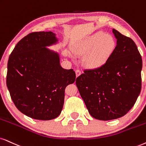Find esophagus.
<instances>
[{"instance_id": "esophagus-1", "label": "esophagus", "mask_w": 146, "mask_h": 146, "mask_svg": "<svg viewBox=\"0 0 146 146\" xmlns=\"http://www.w3.org/2000/svg\"><path fill=\"white\" fill-rule=\"evenodd\" d=\"M75 73H76V76L78 77L79 75L82 74V72H81V71L79 69H76L75 70Z\"/></svg>"}]
</instances>
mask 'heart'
<instances>
[{"label":"heart","mask_w":146,"mask_h":146,"mask_svg":"<svg viewBox=\"0 0 146 146\" xmlns=\"http://www.w3.org/2000/svg\"><path fill=\"white\" fill-rule=\"evenodd\" d=\"M114 47L115 41L111 36L98 32L84 40L82 49L84 52H89L87 57L88 65L96 67L106 62L113 52Z\"/></svg>","instance_id":"obj_1"}]
</instances>
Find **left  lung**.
I'll list each match as a JSON object with an SVG mask.
<instances>
[{
  "instance_id": "left-lung-1",
  "label": "left lung",
  "mask_w": 146,
  "mask_h": 146,
  "mask_svg": "<svg viewBox=\"0 0 146 146\" xmlns=\"http://www.w3.org/2000/svg\"><path fill=\"white\" fill-rule=\"evenodd\" d=\"M117 46L101 67L85 69L76 85L88 112L102 121L119 119L134 106L141 89L142 58L130 38L113 29Z\"/></svg>"
}]
</instances>
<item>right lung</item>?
Wrapping results in <instances>:
<instances>
[{
	"mask_svg": "<svg viewBox=\"0 0 146 146\" xmlns=\"http://www.w3.org/2000/svg\"><path fill=\"white\" fill-rule=\"evenodd\" d=\"M58 40L52 32H32L17 44L7 64V86L22 113L37 120L55 119L62 111L64 89L75 82L73 69H64L59 55L46 46Z\"/></svg>",
	"mask_w": 146,
	"mask_h": 146,
	"instance_id": "right-lung-1",
	"label": "right lung"
}]
</instances>
